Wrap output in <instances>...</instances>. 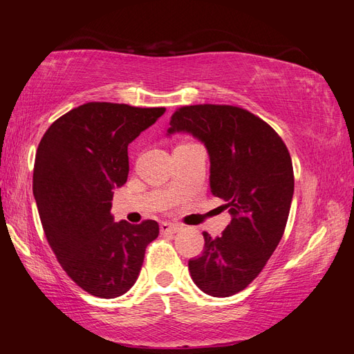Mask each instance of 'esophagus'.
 <instances>
[{"mask_svg":"<svg viewBox=\"0 0 354 354\" xmlns=\"http://www.w3.org/2000/svg\"><path fill=\"white\" fill-rule=\"evenodd\" d=\"M159 229H160V233H176L181 229L180 224H174V223H168V221H162L159 224Z\"/></svg>","mask_w":354,"mask_h":354,"instance_id":"34e87169","label":"esophagus"}]
</instances>
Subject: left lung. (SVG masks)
Instances as JSON below:
<instances>
[{"instance_id": "8db88e82", "label": "left lung", "mask_w": 354, "mask_h": 354, "mask_svg": "<svg viewBox=\"0 0 354 354\" xmlns=\"http://www.w3.org/2000/svg\"><path fill=\"white\" fill-rule=\"evenodd\" d=\"M169 125L168 136L190 133L205 145L211 192L232 216L221 236L203 232L190 276L205 294L230 297L260 274L283 236L294 195L291 156L269 124L238 106H183Z\"/></svg>"}]
</instances>
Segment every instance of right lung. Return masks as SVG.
<instances>
[{"label": "right lung", "instance_id": "1", "mask_svg": "<svg viewBox=\"0 0 354 354\" xmlns=\"http://www.w3.org/2000/svg\"><path fill=\"white\" fill-rule=\"evenodd\" d=\"M164 112L90 102L53 122L38 145L32 189L42 229L63 270L94 297L125 294L159 234L155 220L115 223L111 201L130 171L128 145Z\"/></svg>", "mask_w": 354, "mask_h": 354}]
</instances>
